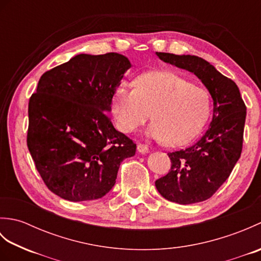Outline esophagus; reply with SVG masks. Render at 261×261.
<instances>
[{"instance_id": "esophagus-1", "label": "esophagus", "mask_w": 261, "mask_h": 261, "mask_svg": "<svg viewBox=\"0 0 261 261\" xmlns=\"http://www.w3.org/2000/svg\"><path fill=\"white\" fill-rule=\"evenodd\" d=\"M137 149L140 153H146V152L149 151V148L146 145H142V143H138Z\"/></svg>"}]
</instances>
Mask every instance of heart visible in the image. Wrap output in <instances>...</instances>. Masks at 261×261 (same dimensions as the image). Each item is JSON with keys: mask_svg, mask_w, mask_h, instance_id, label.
<instances>
[{"mask_svg": "<svg viewBox=\"0 0 261 261\" xmlns=\"http://www.w3.org/2000/svg\"><path fill=\"white\" fill-rule=\"evenodd\" d=\"M111 108L116 126L125 134L145 124L151 112L148 135L174 147L190 142L203 129L211 97L205 88L173 71H150L138 77L135 88H116Z\"/></svg>", "mask_w": 261, "mask_h": 261, "instance_id": "obj_1", "label": "heart"}]
</instances>
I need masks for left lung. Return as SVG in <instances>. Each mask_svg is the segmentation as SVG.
Returning <instances> with one entry per match:
<instances>
[{
  "instance_id": "8db88e82",
  "label": "left lung",
  "mask_w": 261,
  "mask_h": 261,
  "mask_svg": "<svg viewBox=\"0 0 261 261\" xmlns=\"http://www.w3.org/2000/svg\"><path fill=\"white\" fill-rule=\"evenodd\" d=\"M165 63L195 74L213 98L208 129L192 146L168 152L170 169L156 180L170 202L193 204L214 195L228 179L242 151L247 108L236 83L201 57L157 53Z\"/></svg>"
}]
</instances>
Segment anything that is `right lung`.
Wrapping results in <instances>:
<instances>
[{
  "mask_svg": "<svg viewBox=\"0 0 261 261\" xmlns=\"http://www.w3.org/2000/svg\"><path fill=\"white\" fill-rule=\"evenodd\" d=\"M129 59L81 54L46 71L29 99L27 145L49 191L71 202L103 197L137 145L109 118Z\"/></svg>",
  "mask_w": 261,
  "mask_h": 261,
  "instance_id": "right-lung-1",
  "label": "right lung"
}]
</instances>
